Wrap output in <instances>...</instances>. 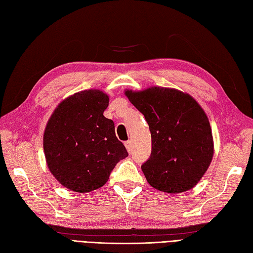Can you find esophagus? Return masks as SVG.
I'll return each instance as SVG.
<instances>
[{"mask_svg":"<svg viewBox=\"0 0 253 253\" xmlns=\"http://www.w3.org/2000/svg\"><path fill=\"white\" fill-rule=\"evenodd\" d=\"M125 146H126V148H127L128 153H131V151H132V143H131V141L125 142Z\"/></svg>","mask_w":253,"mask_h":253,"instance_id":"34e87169","label":"esophagus"}]
</instances>
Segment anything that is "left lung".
Listing matches in <instances>:
<instances>
[{
  "label": "left lung",
  "mask_w": 253,
  "mask_h": 253,
  "mask_svg": "<svg viewBox=\"0 0 253 253\" xmlns=\"http://www.w3.org/2000/svg\"><path fill=\"white\" fill-rule=\"evenodd\" d=\"M125 95L150 127L152 154L141 167L148 184L168 193L193 188L213 156L211 128L203 108L188 93L172 87L127 88Z\"/></svg>",
  "instance_id": "obj_1"
}]
</instances>
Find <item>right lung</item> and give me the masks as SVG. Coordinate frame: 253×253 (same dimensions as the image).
Masks as SVG:
<instances>
[{"instance_id": "1", "label": "right lung", "mask_w": 253, "mask_h": 253, "mask_svg": "<svg viewBox=\"0 0 253 253\" xmlns=\"http://www.w3.org/2000/svg\"><path fill=\"white\" fill-rule=\"evenodd\" d=\"M109 96L98 88L66 97L51 114L43 132L49 171L63 187L86 193L105 185L120 160L128 156L103 116Z\"/></svg>"}]
</instances>
